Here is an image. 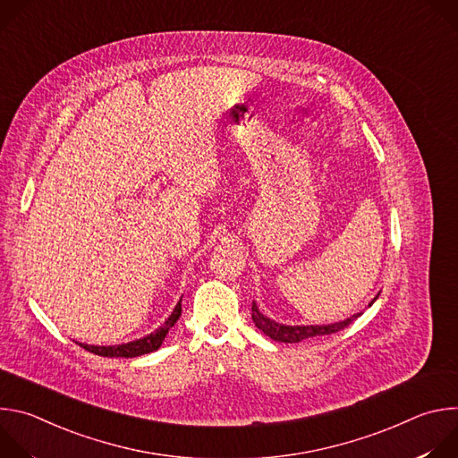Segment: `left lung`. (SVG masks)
<instances>
[{"label":"left lung","mask_w":458,"mask_h":458,"mask_svg":"<svg viewBox=\"0 0 458 458\" xmlns=\"http://www.w3.org/2000/svg\"><path fill=\"white\" fill-rule=\"evenodd\" d=\"M377 299V297H375ZM373 299V301H375ZM373 301L369 302V306L373 304ZM360 313H355L352 315L350 318L346 320H341V322H335V324H322V326H284V324H279L268 317H265L263 313L259 311L257 304L251 302V320L255 322L257 328L263 332L267 337L277 341V343H301L304 339H310V337H318V335H330V334H337L341 330H344L348 324H352Z\"/></svg>","instance_id":"obj_1"}]
</instances>
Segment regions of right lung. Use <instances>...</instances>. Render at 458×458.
I'll list each match as a JSON object with an SVG mask.
<instances>
[{"label":"right lung","mask_w":458,"mask_h":458,"mask_svg":"<svg viewBox=\"0 0 458 458\" xmlns=\"http://www.w3.org/2000/svg\"><path fill=\"white\" fill-rule=\"evenodd\" d=\"M179 315H181V301L177 302L175 310L172 311V315L166 318V322L161 326L159 330H156L154 334H150V335H147V337H143L140 341L119 344V346H87V344H80V346H83L85 350H89V352H92L96 355H101V357H124V359H128V357H140V355L156 352L163 344L168 330L177 322Z\"/></svg>","instance_id":"add662e5"}]
</instances>
